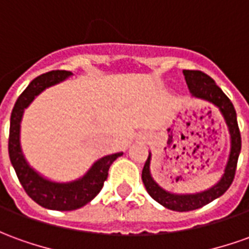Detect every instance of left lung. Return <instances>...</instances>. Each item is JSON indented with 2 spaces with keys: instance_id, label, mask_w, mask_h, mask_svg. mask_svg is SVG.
Segmentation results:
<instances>
[{
  "instance_id": "8db88e82",
  "label": "left lung",
  "mask_w": 249,
  "mask_h": 249,
  "mask_svg": "<svg viewBox=\"0 0 249 249\" xmlns=\"http://www.w3.org/2000/svg\"><path fill=\"white\" fill-rule=\"evenodd\" d=\"M183 75H185L187 88L193 97L208 101L220 109L222 117L227 123L229 135H231V152H229V158H228L227 166H225L221 179L208 190L194 193V194H175V193L164 190L163 187L158 185L152 178L151 170H149V164H151V152H149L148 159L145 161L142 173V183L145 186L149 196L154 198L156 202L163 205L167 209L175 210V212H189V210L199 209L212 201H214L215 198L221 197L233 182L237 159L241 151V136H240L239 124H237V116H236V110L231 100L224 94L221 89L215 85L214 81L202 71L183 70Z\"/></svg>"
}]
</instances>
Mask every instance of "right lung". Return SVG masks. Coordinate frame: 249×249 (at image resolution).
<instances>
[{
  "instance_id": "right-lung-1",
  "label": "right lung",
  "mask_w": 249,
  "mask_h": 249,
  "mask_svg": "<svg viewBox=\"0 0 249 249\" xmlns=\"http://www.w3.org/2000/svg\"><path fill=\"white\" fill-rule=\"evenodd\" d=\"M72 75L70 71H50L35 78L17 98L10 116L9 158L24 190L40 206L52 210H75L85 206L98 194L107 178L109 167L123 152L107 155L95 161L81 178L71 182H53L35 171L22 154L20 126L24 110L46 89L63 82Z\"/></svg>"
}]
</instances>
